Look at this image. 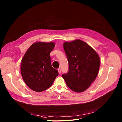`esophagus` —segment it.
<instances>
[{"mask_svg": "<svg viewBox=\"0 0 122 122\" xmlns=\"http://www.w3.org/2000/svg\"><path fill=\"white\" fill-rule=\"evenodd\" d=\"M58 72L59 74L61 73V69L60 68H58Z\"/></svg>", "mask_w": 122, "mask_h": 122, "instance_id": "obj_1", "label": "esophagus"}]
</instances>
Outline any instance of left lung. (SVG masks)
<instances>
[{
    "label": "left lung",
    "instance_id": "left-lung-1",
    "mask_svg": "<svg viewBox=\"0 0 122 122\" xmlns=\"http://www.w3.org/2000/svg\"><path fill=\"white\" fill-rule=\"evenodd\" d=\"M63 48L68 59L69 70L62 77L72 91L84 92L98 75L100 65L99 56L91 46L80 40L65 41Z\"/></svg>",
    "mask_w": 122,
    "mask_h": 122
}]
</instances>
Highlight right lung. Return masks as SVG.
Returning <instances> with one entry per match:
<instances>
[{"instance_id":"add662e5","label":"right lung","mask_w":122,"mask_h":122,"mask_svg":"<svg viewBox=\"0 0 122 122\" xmlns=\"http://www.w3.org/2000/svg\"><path fill=\"white\" fill-rule=\"evenodd\" d=\"M54 42H35L27 50L21 60V73L23 80L33 91L41 92L53 84L58 71L51 63L50 54Z\"/></svg>"}]
</instances>
